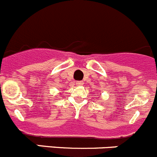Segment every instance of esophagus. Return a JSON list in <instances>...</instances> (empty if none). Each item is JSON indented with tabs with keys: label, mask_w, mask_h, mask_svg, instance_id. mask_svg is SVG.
<instances>
[{
	"label": "esophagus",
	"mask_w": 157,
	"mask_h": 157,
	"mask_svg": "<svg viewBox=\"0 0 157 157\" xmlns=\"http://www.w3.org/2000/svg\"><path fill=\"white\" fill-rule=\"evenodd\" d=\"M83 84H84V82L82 81V80H77V81H76V84H77V85L80 86L83 85Z\"/></svg>",
	"instance_id": "obj_1"
}]
</instances>
